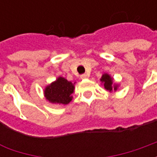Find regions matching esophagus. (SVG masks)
Wrapping results in <instances>:
<instances>
[{"label":"esophagus","mask_w":157,"mask_h":157,"mask_svg":"<svg viewBox=\"0 0 157 157\" xmlns=\"http://www.w3.org/2000/svg\"><path fill=\"white\" fill-rule=\"evenodd\" d=\"M88 77V75H86V74H83V75H81V79H82V80H84V79H86Z\"/></svg>","instance_id":"34e87169"}]
</instances>
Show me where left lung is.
Returning <instances> with one entry per match:
<instances>
[{"instance_id":"obj_1","label":"left lung","mask_w":157,"mask_h":157,"mask_svg":"<svg viewBox=\"0 0 157 157\" xmlns=\"http://www.w3.org/2000/svg\"><path fill=\"white\" fill-rule=\"evenodd\" d=\"M100 81L102 82V85L104 86V88L109 91V92H116L119 87V84L114 82V80L111 75L108 74V73H104L102 74V77L100 79Z\"/></svg>"}]
</instances>
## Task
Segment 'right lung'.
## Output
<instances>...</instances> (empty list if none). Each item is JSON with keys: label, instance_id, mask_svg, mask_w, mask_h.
<instances>
[{"label": "right lung", "instance_id": "1", "mask_svg": "<svg viewBox=\"0 0 157 157\" xmlns=\"http://www.w3.org/2000/svg\"><path fill=\"white\" fill-rule=\"evenodd\" d=\"M75 82H69L64 77L59 76L55 82L45 86L44 90L45 99L54 104H68L73 98L72 93L75 90Z\"/></svg>", "mask_w": 157, "mask_h": 157}]
</instances>
